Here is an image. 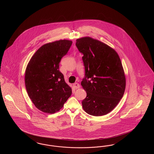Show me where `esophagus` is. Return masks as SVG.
I'll use <instances>...</instances> for the list:
<instances>
[{
  "mask_svg": "<svg viewBox=\"0 0 154 154\" xmlns=\"http://www.w3.org/2000/svg\"><path fill=\"white\" fill-rule=\"evenodd\" d=\"M73 88L75 89H79V87H80V86H79V84H78V83H77V82H75V84H73Z\"/></svg>",
  "mask_w": 154,
  "mask_h": 154,
  "instance_id": "34e87169",
  "label": "esophagus"
}]
</instances>
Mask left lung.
<instances>
[{
  "label": "left lung",
  "mask_w": 154,
  "mask_h": 154,
  "mask_svg": "<svg viewBox=\"0 0 154 154\" xmlns=\"http://www.w3.org/2000/svg\"><path fill=\"white\" fill-rule=\"evenodd\" d=\"M83 54L85 77L81 85L87 95L82 102L84 111L100 116L112 111L122 98L126 79L121 61L115 50L92 38L76 40Z\"/></svg>",
  "instance_id": "1"
}]
</instances>
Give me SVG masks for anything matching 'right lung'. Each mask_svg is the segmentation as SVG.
I'll return each mask as SVG.
<instances>
[{"label":"right lung","instance_id":"add662e5","mask_svg":"<svg viewBox=\"0 0 154 154\" xmlns=\"http://www.w3.org/2000/svg\"><path fill=\"white\" fill-rule=\"evenodd\" d=\"M72 42L59 40L41 47L34 54L25 70V82L28 95L38 109L47 113L57 112L72 94L59 70L61 58Z\"/></svg>","mask_w":154,"mask_h":154}]
</instances>
